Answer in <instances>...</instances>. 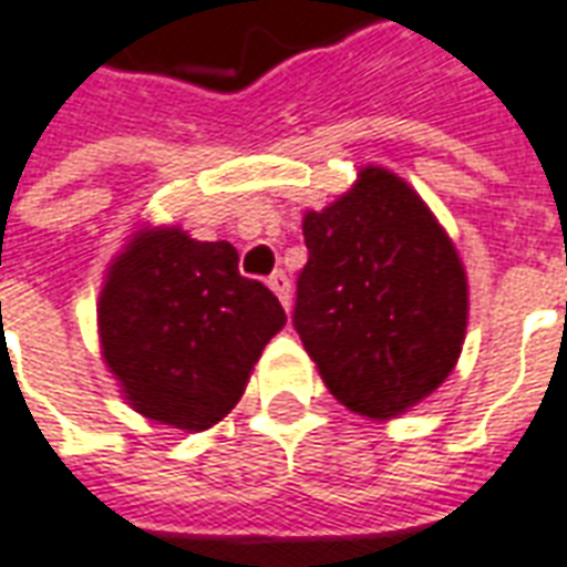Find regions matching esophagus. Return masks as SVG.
<instances>
[{
    "mask_svg": "<svg viewBox=\"0 0 567 567\" xmlns=\"http://www.w3.org/2000/svg\"><path fill=\"white\" fill-rule=\"evenodd\" d=\"M267 285H270L272 295L279 297V300H282V307L288 310V307H291V282H288V276H285L282 270H276L270 279H267Z\"/></svg>",
    "mask_w": 567,
    "mask_h": 567,
    "instance_id": "1",
    "label": "esophagus"
}]
</instances>
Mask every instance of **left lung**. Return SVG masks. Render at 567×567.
<instances>
[{
    "label": "left lung",
    "mask_w": 567,
    "mask_h": 567,
    "mask_svg": "<svg viewBox=\"0 0 567 567\" xmlns=\"http://www.w3.org/2000/svg\"><path fill=\"white\" fill-rule=\"evenodd\" d=\"M310 251L295 322L324 386L362 417L386 421L449 378L466 334V272L426 202L368 165L347 196L307 212Z\"/></svg>",
    "instance_id": "8db88e82"
}]
</instances>
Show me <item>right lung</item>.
Returning <instances> with one entry per match:
<instances>
[{
  "label": "right lung",
  "mask_w": 567,
  "mask_h": 567,
  "mask_svg": "<svg viewBox=\"0 0 567 567\" xmlns=\"http://www.w3.org/2000/svg\"><path fill=\"white\" fill-rule=\"evenodd\" d=\"M285 310L239 272L229 243L141 229L106 272L97 328L106 368L134 411L177 430H208L243 399Z\"/></svg>",
  "instance_id": "obj_1"
}]
</instances>
